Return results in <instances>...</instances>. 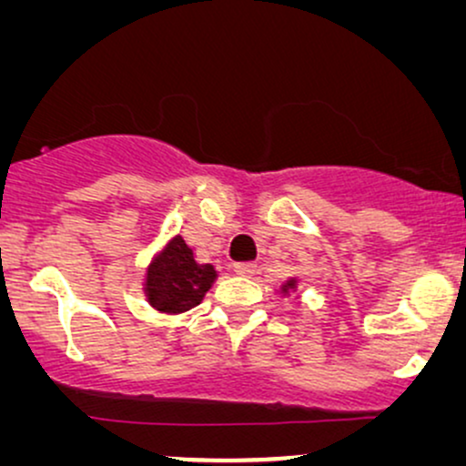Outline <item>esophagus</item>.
Wrapping results in <instances>:
<instances>
[{"instance_id": "34e87169", "label": "esophagus", "mask_w": 466, "mask_h": 466, "mask_svg": "<svg viewBox=\"0 0 466 466\" xmlns=\"http://www.w3.org/2000/svg\"><path fill=\"white\" fill-rule=\"evenodd\" d=\"M235 272L242 274V277H252L257 272V263L255 261H239L235 263Z\"/></svg>"}]
</instances>
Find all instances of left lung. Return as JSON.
<instances>
[{"instance_id":"obj_1","label":"left lung","mask_w":466,"mask_h":466,"mask_svg":"<svg viewBox=\"0 0 466 466\" xmlns=\"http://www.w3.org/2000/svg\"><path fill=\"white\" fill-rule=\"evenodd\" d=\"M287 285H294V280H291V283H287Z\"/></svg>"}]
</instances>
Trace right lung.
<instances>
[{"instance_id":"add662e5","label":"right lung","mask_w":466,"mask_h":466,"mask_svg":"<svg viewBox=\"0 0 466 466\" xmlns=\"http://www.w3.org/2000/svg\"><path fill=\"white\" fill-rule=\"evenodd\" d=\"M216 277L214 266L198 263L186 239L175 238L148 269V300L166 313L187 311L200 304Z\"/></svg>"}]
</instances>
